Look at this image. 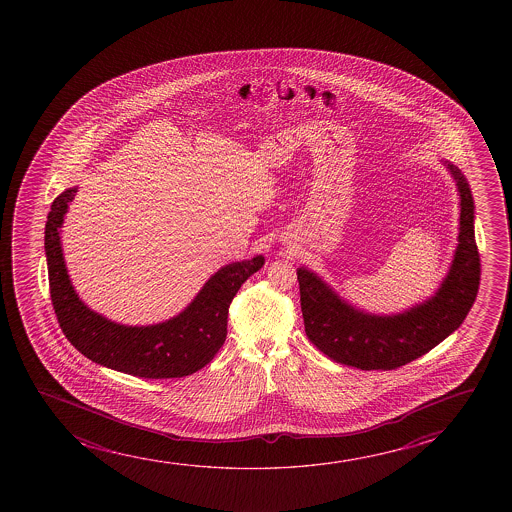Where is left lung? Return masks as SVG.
Segmentation results:
<instances>
[{
    "instance_id": "8db88e82",
    "label": "left lung",
    "mask_w": 512,
    "mask_h": 512,
    "mask_svg": "<svg viewBox=\"0 0 512 512\" xmlns=\"http://www.w3.org/2000/svg\"><path fill=\"white\" fill-rule=\"evenodd\" d=\"M448 166L462 201L460 234L455 260L432 299L402 315H367L341 301L316 274L297 269L306 336L337 364L392 371L435 348L469 315L481 280L474 199L462 173L453 164Z\"/></svg>"
}]
</instances>
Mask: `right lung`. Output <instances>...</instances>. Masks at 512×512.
<instances>
[{"mask_svg":"<svg viewBox=\"0 0 512 512\" xmlns=\"http://www.w3.org/2000/svg\"><path fill=\"white\" fill-rule=\"evenodd\" d=\"M75 192L64 190L54 199L45 225L50 299L64 336L92 362L138 378H183L203 369L224 344L234 295L264 266V257L222 267L206 281L189 308L168 322L150 327L110 322L78 299L64 266L59 227Z\"/></svg>","mask_w":512,"mask_h":512,"instance_id":"1","label":"right lung"}]
</instances>
